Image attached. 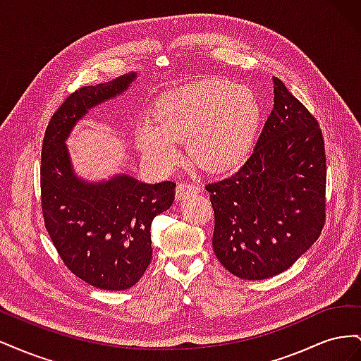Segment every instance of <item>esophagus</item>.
<instances>
[{
  "mask_svg": "<svg viewBox=\"0 0 361 361\" xmlns=\"http://www.w3.org/2000/svg\"><path fill=\"white\" fill-rule=\"evenodd\" d=\"M200 191V188L195 187V185H190V183H179L176 187V200H183L190 197L192 194H197Z\"/></svg>",
  "mask_w": 361,
  "mask_h": 361,
  "instance_id": "1",
  "label": "esophagus"
}]
</instances>
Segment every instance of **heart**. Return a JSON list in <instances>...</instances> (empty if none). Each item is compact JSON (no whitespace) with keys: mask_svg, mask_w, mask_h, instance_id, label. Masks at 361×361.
Listing matches in <instances>:
<instances>
[{"mask_svg":"<svg viewBox=\"0 0 361 361\" xmlns=\"http://www.w3.org/2000/svg\"><path fill=\"white\" fill-rule=\"evenodd\" d=\"M259 117V102L245 87L202 81L159 97L155 120L146 118L138 126L137 143L157 167L169 170L180 159L179 143L187 141L195 166L223 173L245 159Z\"/></svg>","mask_w":361,"mask_h":361,"instance_id":"heart-1","label":"heart"}]
</instances>
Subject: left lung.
I'll return each mask as SVG.
<instances>
[{
  "instance_id": "obj_1",
  "label": "left lung",
  "mask_w": 361,
  "mask_h": 361,
  "mask_svg": "<svg viewBox=\"0 0 361 361\" xmlns=\"http://www.w3.org/2000/svg\"><path fill=\"white\" fill-rule=\"evenodd\" d=\"M272 81L274 108L253 154L231 178L204 187L215 215L214 253L244 280L290 268L325 223L322 130L285 84Z\"/></svg>"
}]
</instances>
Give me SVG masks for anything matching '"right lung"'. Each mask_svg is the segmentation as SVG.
Listing matches in <instances>:
<instances>
[{
    "instance_id": "obj_1",
    "label": "right lung",
    "mask_w": 361,
    "mask_h": 361,
    "mask_svg": "<svg viewBox=\"0 0 361 361\" xmlns=\"http://www.w3.org/2000/svg\"><path fill=\"white\" fill-rule=\"evenodd\" d=\"M135 72L72 93L51 117L42 146L45 227L76 277L104 290H125L152 260L150 226L174 200L176 183H143L126 173L90 182L75 173L66 140L92 108L123 94Z\"/></svg>"
}]
</instances>
